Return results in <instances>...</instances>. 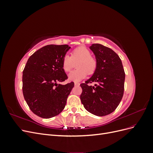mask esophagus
<instances>
[{"label":"esophagus","mask_w":153,"mask_h":153,"mask_svg":"<svg viewBox=\"0 0 153 153\" xmlns=\"http://www.w3.org/2000/svg\"><path fill=\"white\" fill-rule=\"evenodd\" d=\"M75 85H76V86L80 85V83H79V82H75Z\"/></svg>","instance_id":"esophagus-1"}]
</instances>
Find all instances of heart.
Wrapping results in <instances>:
<instances>
[{
  "instance_id": "b5f03b06",
  "label": "heart",
  "mask_w": 153,
  "mask_h": 153,
  "mask_svg": "<svg viewBox=\"0 0 153 153\" xmlns=\"http://www.w3.org/2000/svg\"><path fill=\"white\" fill-rule=\"evenodd\" d=\"M77 62V69L69 74V80L80 82L87 76V73H93L97 67L96 59L91 56V51L84 47H78L71 52L64 55L62 60V67L64 71L69 72Z\"/></svg>"
}]
</instances>
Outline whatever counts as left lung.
Instances as JSON below:
<instances>
[{
	"label": "left lung",
	"instance_id": "obj_1",
	"mask_svg": "<svg viewBox=\"0 0 153 153\" xmlns=\"http://www.w3.org/2000/svg\"><path fill=\"white\" fill-rule=\"evenodd\" d=\"M97 67L92 76L81 84L82 103L88 112L97 116L113 112L121 102L124 93L125 73L121 59L114 51L101 44H92ZM96 82L94 86L88 82Z\"/></svg>",
	"mask_w": 153,
	"mask_h": 153
}]
</instances>
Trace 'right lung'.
Returning a JSON list of instances; mask_svg holds the SVG:
<instances>
[{
    "label": "right lung",
    "mask_w": 153,
    "mask_h": 153,
    "mask_svg": "<svg viewBox=\"0 0 153 153\" xmlns=\"http://www.w3.org/2000/svg\"><path fill=\"white\" fill-rule=\"evenodd\" d=\"M71 48L68 45L45 46L27 61L23 71V94L30 109L38 116L49 119L61 113L74 87L62 67L64 55Z\"/></svg>",
    "instance_id": "1"
}]
</instances>
